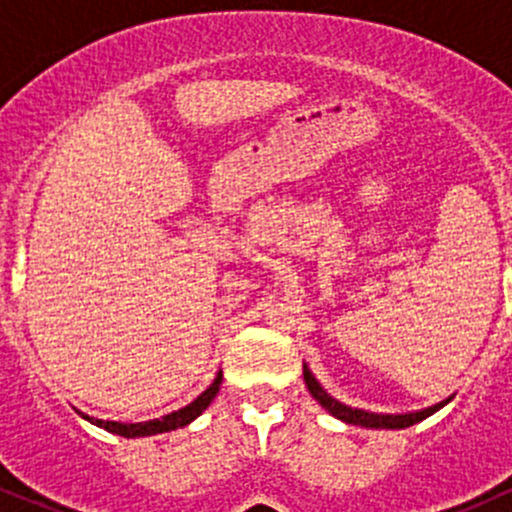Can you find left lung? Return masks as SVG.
Masks as SVG:
<instances>
[{
	"mask_svg": "<svg viewBox=\"0 0 512 512\" xmlns=\"http://www.w3.org/2000/svg\"><path fill=\"white\" fill-rule=\"evenodd\" d=\"M303 378H305V385H308L310 395H313L317 402L322 404V407L330 411L332 416H337V419H342V421H346V424H354V426H366V428H407V426H414V424H419V421L428 419V416L436 414L440 407H445V404H448V399H445V402L436 404V407H428L424 411H414V414H373V411L346 407V404L337 402V399L327 395V392L320 387V383H317V380H315V375L310 373L308 366H303Z\"/></svg>",
	"mask_w": 512,
	"mask_h": 512,
	"instance_id": "obj_1",
	"label": "left lung"
}]
</instances>
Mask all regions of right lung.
<instances>
[{
  "instance_id": "add662e5",
  "label": "right lung",
  "mask_w": 512,
  "mask_h": 512,
  "mask_svg": "<svg viewBox=\"0 0 512 512\" xmlns=\"http://www.w3.org/2000/svg\"><path fill=\"white\" fill-rule=\"evenodd\" d=\"M221 380L223 375L219 373L216 375V380L211 383L207 390L199 395L195 402L187 404V407H182L178 411H173V414H166L161 416V419H154V421H144V424H120V421H103V419H93V416H86V414H79L84 416L86 421H91V424L105 428V431L110 433H117V436H125V438H142V436H156V433H168V431H175V428H182L187 426L190 421H195L199 414H202L204 409L209 407L211 399L216 397V392H219L221 387Z\"/></svg>"
}]
</instances>
